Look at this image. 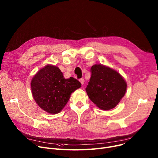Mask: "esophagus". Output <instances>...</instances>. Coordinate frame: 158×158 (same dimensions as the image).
I'll return each mask as SVG.
<instances>
[{
    "mask_svg": "<svg viewBox=\"0 0 158 158\" xmlns=\"http://www.w3.org/2000/svg\"><path fill=\"white\" fill-rule=\"evenodd\" d=\"M79 81H80V82L81 83L82 85H83L84 83H85V80H84V79H82V78L80 79H79Z\"/></svg>",
    "mask_w": 158,
    "mask_h": 158,
    "instance_id": "esophagus-1",
    "label": "esophagus"
}]
</instances>
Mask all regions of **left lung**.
I'll return each mask as SVG.
<instances>
[{"mask_svg": "<svg viewBox=\"0 0 158 158\" xmlns=\"http://www.w3.org/2000/svg\"><path fill=\"white\" fill-rule=\"evenodd\" d=\"M91 72L86 88L89 99L100 109L114 108L124 96L127 82L117 71L101 64L93 65Z\"/></svg>", "mask_w": 158, "mask_h": 158, "instance_id": "obj_1", "label": "left lung"}]
</instances>
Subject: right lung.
Segmentation results:
<instances>
[{"mask_svg": "<svg viewBox=\"0 0 158 158\" xmlns=\"http://www.w3.org/2000/svg\"><path fill=\"white\" fill-rule=\"evenodd\" d=\"M81 86L73 77L65 79L58 67L47 65L39 70L31 81L33 97L44 111L59 113L68 102L70 94Z\"/></svg>", "mask_w": 158, "mask_h": 158, "instance_id": "add662e5", "label": "right lung"}]
</instances>
